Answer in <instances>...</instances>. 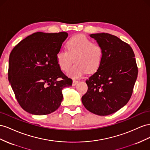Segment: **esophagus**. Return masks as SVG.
I'll use <instances>...</instances> for the list:
<instances>
[{
	"instance_id": "esophagus-1",
	"label": "esophagus",
	"mask_w": 150,
	"mask_h": 150,
	"mask_svg": "<svg viewBox=\"0 0 150 150\" xmlns=\"http://www.w3.org/2000/svg\"><path fill=\"white\" fill-rule=\"evenodd\" d=\"M78 83V81H77L76 79H73V81H72V86H75V85H76Z\"/></svg>"
}]
</instances>
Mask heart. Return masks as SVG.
<instances>
[{
  "mask_svg": "<svg viewBox=\"0 0 150 150\" xmlns=\"http://www.w3.org/2000/svg\"><path fill=\"white\" fill-rule=\"evenodd\" d=\"M66 51H59L56 55L57 62L62 71H67L72 64L76 62L67 72L73 78L98 69L103 59V48L100 44L83 35H76L66 44Z\"/></svg>",
  "mask_w": 150,
  "mask_h": 150,
  "instance_id": "b5f03b06",
  "label": "heart"
}]
</instances>
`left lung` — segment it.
Masks as SVG:
<instances>
[{
	"label": "left lung",
	"instance_id": "left-lung-1",
	"mask_svg": "<svg viewBox=\"0 0 150 150\" xmlns=\"http://www.w3.org/2000/svg\"><path fill=\"white\" fill-rule=\"evenodd\" d=\"M103 48L98 69L86 80L88 91L82 103L88 110L98 115L113 114L130 100L137 77V64L132 48L116 36L90 35Z\"/></svg>",
	"mask_w": 150,
	"mask_h": 150
}]
</instances>
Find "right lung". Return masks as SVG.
I'll return each instance as SVG.
<instances>
[{
	"label": "right lung",
	"mask_w": 150,
	"mask_h": 150,
	"mask_svg": "<svg viewBox=\"0 0 150 150\" xmlns=\"http://www.w3.org/2000/svg\"><path fill=\"white\" fill-rule=\"evenodd\" d=\"M66 32H36L20 42L9 56L8 78L21 108L31 114H49L63 99L62 90L72 80L62 72L56 60Z\"/></svg>",
	"instance_id": "1"
}]
</instances>
